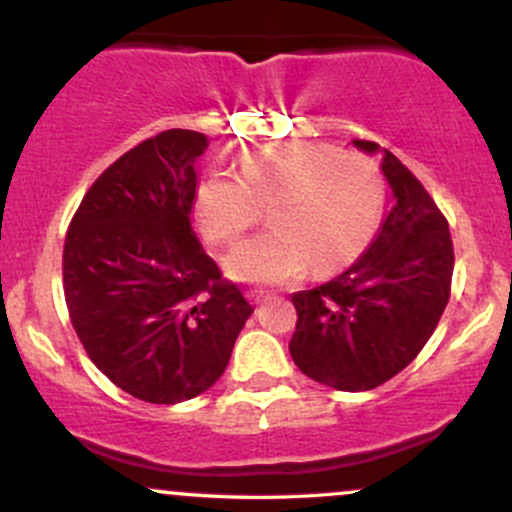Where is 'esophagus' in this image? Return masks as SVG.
<instances>
[{"instance_id":"obj_1","label":"esophagus","mask_w":512,"mask_h":512,"mask_svg":"<svg viewBox=\"0 0 512 512\" xmlns=\"http://www.w3.org/2000/svg\"><path fill=\"white\" fill-rule=\"evenodd\" d=\"M247 297H250L252 304H262V302H267V299H270V292H267V289H262V287H255V289H250V292H247Z\"/></svg>"}]
</instances>
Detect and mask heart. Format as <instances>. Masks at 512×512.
I'll return each mask as SVG.
<instances>
[{
	"instance_id": "1",
	"label": "heart",
	"mask_w": 512,
	"mask_h": 512,
	"mask_svg": "<svg viewBox=\"0 0 512 512\" xmlns=\"http://www.w3.org/2000/svg\"><path fill=\"white\" fill-rule=\"evenodd\" d=\"M240 175L213 170L195 188V218L213 245H232L260 223L272 230L225 260L240 282L282 285L307 267L329 275L352 265L376 235L384 178L369 158L332 143H260L242 151Z\"/></svg>"
}]
</instances>
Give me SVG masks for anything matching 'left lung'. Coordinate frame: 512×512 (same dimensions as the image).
Wrapping results in <instances>:
<instances>
[{"label":"left lung","mask_w":512,"mask_h":512,"mask_svg":"<svg viewBox=\"0 0 512 512\" xmlns=\"http://www.w3.org/2000/svg\"><path fill=\"white\" fill-rule=\"evenodd\" d=\"M361 151L379 143L356 138ZM394 205L369 250L334 280L292 294L294 364L339 391H369L416 359L438 327L453 277L446 215L421 180L381 148Z\"/></svg>","instance_id":"obj_1"}]
</instances>
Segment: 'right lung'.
Segmentation results:
<instances>
[{"instance_id":"add662e5","label":"right lung","mask_w":512,"mask_h":512,"mask_svg":"<svg viewBox=\"0 0 512 512\" xmlns=\"http://www.w3.org/2000/svg\"><path fill=\"white\" fill-rule=\"evenodd\" d=\"M203 133L163 131L113 160L64 240V297L98 369L148 404H178L223 376L252 314L190 225Z\"/></svg>"}]
</instances>
